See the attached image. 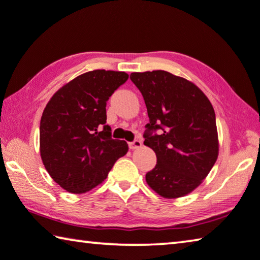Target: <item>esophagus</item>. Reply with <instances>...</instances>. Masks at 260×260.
Returning <instances> with one entry per match:
<instances>
[{
    "label": "esophagus",
    "mask_w": 260,
    "mask_h": 260,
    "mask_svg": "<svg viewBox=\"0 0 260 260\" xmlns=\"http://www.w3.org/2000/svg\"><path fill=\"white\" fill-rule=\"evenodd\" d=\"M128 145H129V149L135 150V149H139L142 146V142H141L140 140H135V141H133V142H129Z\"/></svg>",
    "instance_id": "1"
}]
</instances>
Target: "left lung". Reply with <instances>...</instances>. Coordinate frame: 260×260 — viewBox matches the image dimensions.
Segmentation results:
<instances>
[{"label": "left lung", "mask_w": 260, "mask_h": 260, "mask_svg": "<svg viewBox=\"0 0 260 260\" xmlns=\"http://www.w3.org/2000/svg\"><path fill=\"white\" fill-rule=\"evenodd\" d=\"M131 79L148 109L144 145L157 155L145 181L166 199L186 196L200 185L218 157L214 108L197 85L165 70L132 73ZM155 130L159 133L152 135Z\"/></svg>", "instance_id": "8db88e82"}]
</instances>
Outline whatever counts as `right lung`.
I'll use <instances>...</instances> for the list:
<instances>
[{"label": "right lung", "instance_id": "right-lung-1", "mask_svg": "<svg viewBox=\"0 0 260 260\" xmlns=\"http://www.w3.org/2000/svg\"><path fill=\"white\" fill-rule=\"evenodd\" d=\"M128 79L124 72L98 69L56 91L40 125L42 161L52 179L70 193L92 190L108 176L128 144L111 139L107 101Z\"/></svg>", "mask_w": 260, "mask_h": 260}]
</instances>
